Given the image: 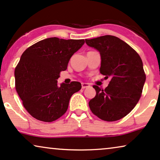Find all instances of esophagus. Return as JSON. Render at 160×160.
Returning <instances> with one entry per match:
<instances>
[{
	"label": "esophagus",
	"instance_id": "34e87169",
	"mask_svg": "<svg viewBox=\"0 0 160 160\" xmlns=\"http://www.w3.org/2000/svg\"><path fill=\"white\" fill-rule=\"evenodd\" d=\"M90 85L88 84V83H82V89H85V88H90Z\"/></svg>",
	"mask_w": 160,
	"mask_h": 160
}]
</instances>
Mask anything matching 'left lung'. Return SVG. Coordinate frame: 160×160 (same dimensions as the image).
<instances>
[{
    "instance_id": "left-lung-1",
    "label": "left lung",
    "mask_w": 160,
    "mask_h": 160,
    "mask_svg": "<svg viewBox=\"0 0 160 160\" xmlns=\"http://www.w3.org/2000/svg\"><path fill=\"white\" fill-rule=\"evenodd\" d=\"M101 55L100 72L109 84L104 90L93 86L96 95L89 102L92 112L105 121L127 115L140 100L146 82L142 59L130 45L117 37L105 35L85 39Z\"/></svg>"
}]
</instances>
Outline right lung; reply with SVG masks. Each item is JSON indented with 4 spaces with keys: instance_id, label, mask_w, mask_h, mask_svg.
<instances>
[{
    "instance_id": "obj_1",
    "label": "right lung",
    "mask_w": 160,
    "mask_h": 160,
    "mask_svg": "<svg viewBox=\"0 0 160 160\" xmlns=\"http://www.w3.org/2000/svg\"><path fill=\"white\" fill-rule=\"evenodd\" d=\"M84 39L47 38L35 43L22 53L14 70L15 88L23 107L39 121L52 122L67 111L72 94L82 88L78 82L59 87L61 71L67 69L74 53Z\"/></svg>"
}]
</instances>
